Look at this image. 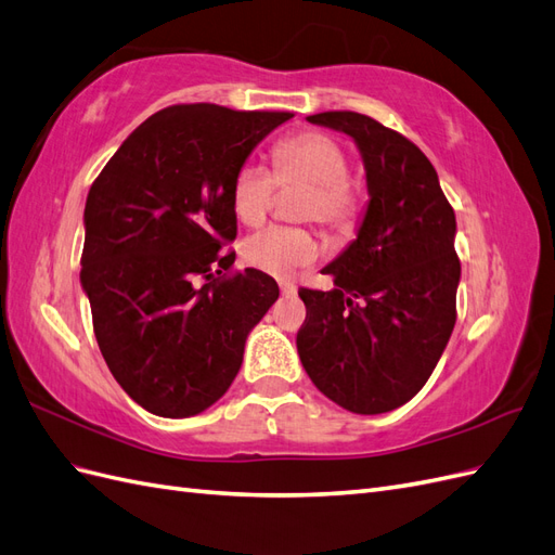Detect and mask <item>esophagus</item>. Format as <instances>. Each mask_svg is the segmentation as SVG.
<instances>
[{"label": "esophagus", "instance_id": "obj_1", "mask_svg": "<svg viewBox=\"0 0 555 555\" xmlns=\"http://www.w3.org/2000/svg\"><path fill=\"white\" fill-rule=\"evenodd\" d=\"M279 288H281V295H286V297H293L297 293L295 283H291V281H279Z\"/></svg>", "mask_w": 555, "mask_h": 555}]
</instances>
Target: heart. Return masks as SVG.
Here are the masks:
<instances>
[{"mask_svg":"<svg viewBox=\"0 0 555 555\" xmlns=\"http://www.w3.org/2000/svg\"><path fill=\"white\" fill-rule=\"evenodd\" d=\"M348 160L335 139L321 132L295 134L274 149V173L258 163H244L232 181V211L240 223L256 228L272 209L279 185L302 183V216L335 230L356 216V195L346 181ZM244 262L274 276H288L319 258V240L305 228L274 225L248 236Z\"/></svg>","mask_w":555,"mask_h":555,"instance_id":"1","label":"heart"}]
</instances>
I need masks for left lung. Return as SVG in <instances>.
Here are the masks:
<instances>
[{"label": "left lung", "mask_w": 555, "mask_h": 555, "mask_svg": "<svg viewBox=\"0 0 555 555\" xmlns=\"http://www.w3.org/2000/svg\"><path fill=\"white\" fill-rule=\"evenodd\" d=\"M307 120L353 139L370 202L356 240L323 267L335 288L299 291L307 321L297 353L325 398L353 414H386L425 386L451 339L455 214L433 163L402 134L353 111Z\"/></svg>", "instance_id": "obj_1"}]
</instances>
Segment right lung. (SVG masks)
I'll return each instance as SVG.
<instances>
[{
	"instance_id": "obj_1",
	"label": "right lung",
	"mask_w": 555,
	"mask_h": 555,
	"mask_svg": "<svg viewBox=\"0 0 555 555\" xmlns=\"http://www.w3.org/2000/svg\"><path fill=\"white\" fill-rule=\"evenodd\" d=\"M293 114L181 104L122 141L92 183L81 288L120 388L163 418L228 392L248 332L279 297L260 269L225 276L236 236L234 173Z\"/></svg>"
}]
</instances>
